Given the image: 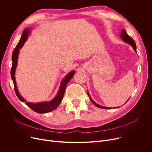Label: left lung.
Masks as SVG:
<instances>
[{
    "label": "left lung",
    "mask_w": 152,
    "mask_h": 152,
    "mask_svg": "<svg viewBox=\"0 0 152 152\" xmlns=\"http://www.w3.org/2000/svg\"><path fill=\"white\" fill-rule=\"evenodd\" d=\"M119 36H121V37L122 38V39L123 40V41H124L126 43H127L128 44L131 45L132 47L134 50L137 53V50H136V44H135V41H134V39H133L131 37H130L128 34H127V33L126 32V31L124 30V29H123L121 31V34H120V35H119ZM87 94H88V95H89V99H90L91 101V102L94 103V104L95 106H96L97 107H99V108H104V109H111V108H110V107H103V106H101V105L97 104V103H96L94 101L92 100V99H91V97L90 95H89V94L88 92H87ZM128 100H129V99H128ZM128 100H127V101H128ZM117 108H118V107H117Z\"/></svg>",
    "instance_id": "1"
}]
</instances>
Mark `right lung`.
<instances>
[{
    "label": "right lung",
    "mask_w": 152,
    "mask_h": 152,
    "mask_svg": "<svg viewBox=\"0 0 152 152\" xmlns=\"http://www.w3.org/2000/svg\"><path fill=\"white\" fill-rule=\"evenodd\" d=\"M31 28H26L24 29L21 37L19 42L18 43L17 45L16 46L15 49L13 51L12 59V66L11 69V77L13 80L14 84V89L16 93V95H17L18 98L20 100V101L23 102H25L26 105L31 108L35 112L38 113H45L48 112H50V111L55 110L57 108L61 101L63 99V95L65 94V91L66 89V87L67 84L71 80V79L75 75L76 71H71L70 73H69L63 80L61 81L60 88L57 95L55 97V98L52 100L51 101L48 102H39V103H31L27 102L25 99H24L21 94L19 93L17 83H16L15 77V70L17 66V62H18V54L20 52V49L23 46L24 44L26 41V40L28 38L29 34H30Z\"/></svg>",
    "instance_id": "1"
}]
</instances>
